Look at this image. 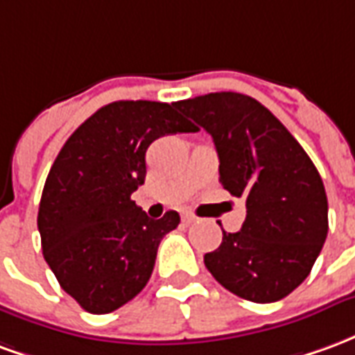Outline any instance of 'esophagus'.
<instances>
[{"label":"esophagus","mask_w":355,"mask_h":355,"mask_svg":"<svg viewBox=\"0 0 355 355\" xmlns=\"http://www.w3.org/2000/svg\"><path fill=\"white\" fill-rule=\"evenodd\" d=\"M198 220V216L193 215H182V224H186V226H190V224H193Z\"/></svg>","instance_id":"1"}]
</instances>
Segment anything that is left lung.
<instances>
[{
	"label": "left lung",
	"mask_w": 355,
	"mask_h": 355,
	"mask_svg": "<svg viewBox=\"0 0 355 355\" xmlns=\"http://www.w3.org/2000/svg\"><path fill=\"white\" fill-rule=\"evenodd\" d=\"M213 137L220 184L245 200L236 234L203 257L216 282L251 302H275L304 282L329 230L327 193L304 148L261 102L209 93L175 102Z\"/></svg>",
	"instance_id": "1"
}]
</instances>
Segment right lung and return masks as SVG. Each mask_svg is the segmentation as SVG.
Segmentation results:
<instances>
[{
    "label": "right lung",
    "mask_w": 355,
    "mask_h": 355,
    "mask_svg": "<svg viewBox=\"0 0 355 355\" xmlns=\"http://www.w3.org/2000/svg\"><path fill=\"white\" fill-rule=\"evenodd\" d=\"M152 101H117L72 132L43 186L37 230L43 257L60 287L91 313H110L146 287L165 234L180 223L137 207L146 150L159 137L198 131L173 108Z\"/></svg>",
    "instance_id": "right-lung-1"
}]
</instances>
